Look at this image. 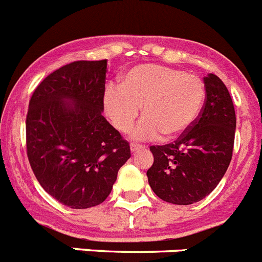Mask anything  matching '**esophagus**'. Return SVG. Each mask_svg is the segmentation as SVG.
Wrapping results in <instances>:
<instances>
[{
	"instance_id": "1",
	"label": "esophagus",
	"mask_w": 262,
	"mask_h": 262,
	"mask_svg": "<svg viewBox=\"0 0 262 262\" xmlns=\"http://www.w3.org/2000/svg\"><path fill=\"white\" fill-rule=\"evenodd\" d=\"M131 152H134V154H135V152H138V151H142V149H144V145H142V144H131Z\"/></svg>"
}]
</instances>
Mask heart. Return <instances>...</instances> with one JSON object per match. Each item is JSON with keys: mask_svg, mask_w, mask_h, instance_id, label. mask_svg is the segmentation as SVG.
Instances as JSON below:
<instances>
[{"mask_svg": "<svg viewBox=\"0 0 262 262\" xmlns=\"http://www.w3.org/2000/svg\"><path fill=\"white\" fill-rule=\"evenodd\" d=\"M206 86L201 77L157 64L136 66L122 76L119 88L108 86L103 106L111 123L127 133L142 107L144 119L133 131L138 140L176 138L190 129L202 113Z\"/></svg>", "mask_w": 262, "mask_h": 262, "instance_id": "b5f03b06", "label": "heart"}]
</instances>
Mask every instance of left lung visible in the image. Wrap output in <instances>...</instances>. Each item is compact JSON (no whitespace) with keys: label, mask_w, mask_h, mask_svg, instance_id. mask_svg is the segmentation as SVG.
I'll list each match as a JSON object with an SVG mask.
<instances>
[{"label":"left lung","mask_w":262,"mask_h":262,"mask_svg":"<svg viewBox=\"0 0 262 262\" xmlns=\"http://www.w3.org/2000/svg\"><path fill=\"white\" fill-rule=\"evenodd\" d=\"M206 101L190 129L174 143L152 145L147 170L159 198L174 205L200 202L221 182L232 159L236 115L228 89L217 76L203 78Z\"/></svg>","instance_id":"8db88e82"}]
</instances>
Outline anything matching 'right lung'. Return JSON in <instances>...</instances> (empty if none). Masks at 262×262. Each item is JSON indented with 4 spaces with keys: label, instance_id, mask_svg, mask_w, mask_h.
<instances>
[{
    "label": "right lung",
    "instance_id": "right-lung-1",
    "mask_svg": "<svg viewBox=\"0 0 262 262\" xmlns=\"http://www.w3.org/2000/svg\"><path fill=\"white\" fill-rule=\"evenodd\" d=\"M107 60L73 61L32 93L27 157L41 187L71 209L102 203L131 157L129 144L102 115Z\"/></svg>",
    "mask_w": 262,
    "mask_h": 262
}]
</instances>
